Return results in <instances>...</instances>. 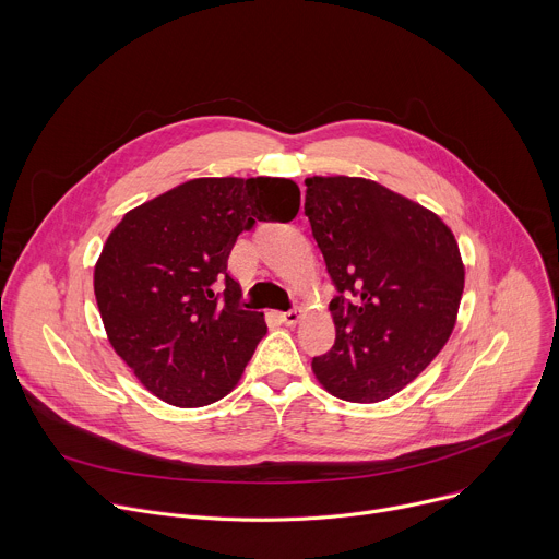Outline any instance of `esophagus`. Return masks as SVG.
I'll return each instance as SVG.
<instances>
[{"label": "esophagus", "mask_w": 559, "mask_h": 559, "mask_svg": "<svg viewBox=\"0 0 559 559\" xmlns=\"http://www.w3.org/2000/svg\"><path fill=\"white\" fill-rule=\"evenodd\" d=\"M302 313H305V311L298 309V307H296V309H289V311H281V313H278V321H281L283 325H289V328H292V325L300 323Z\"/></svg>", "instance_id": "34e87169"}]
</instances>
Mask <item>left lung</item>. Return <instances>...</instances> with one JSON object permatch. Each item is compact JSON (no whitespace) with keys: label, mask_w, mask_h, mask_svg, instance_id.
Returning a JSON list of instances; mask_svg holds the SVG:
<instances>
[{"label":"left lung","mask_w":559,"mask_h":559,"mask_svg":"<svg viewBox=\"0 0 559 559\" xmlns=\"http://www.w3.org/2000/svg\"><path fill=\"white\" fill-rule=\"evenodd\" d=\"M305 216L338 292L336 343L311 371L347 403L405 389L447 345L464 292L451 227L429 207L362 177L305 179Z\"/></svg>","instance_id":"left-lung-1"}]
</instances>
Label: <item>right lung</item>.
<instances>
[{"label": "right lung", "instance_id": "right-lung-1", "mask_svg": "<svg viewBox=\"0 0 559 559\" xmlns=\"http://www.w3.org/2000/svg\"><path fill=\"white\" fill-rule=\"evenodd\" d=\"M298 207L292 179L201 177L132 207L110 231L95 265L99 313L112 349L158 401L205 407L241 380L267 325L263 311L238 307L227 257L254 221H292Z\"/></svg>", "mask_w": 559, "mask_h": 559}]
</instances>
